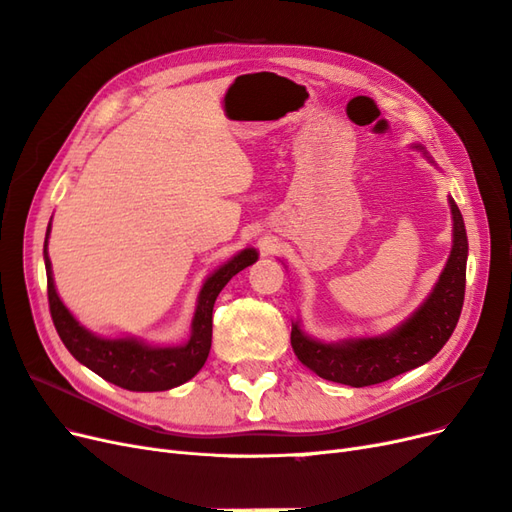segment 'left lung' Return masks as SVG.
<instances>
[{"mask_svg":"<svg viewBox=\"0 0 512 512\" xmlns=\"http://www.w3.org/2000/svg\"><path fill=\"white\" fill-rule=\"evenodd\" d=\"M449 202L453 212V251L427 302L402 327L381 338L325 344L304 336L295 323L291 327L293 353L310 372L325 381L370 387L425 364L447 344L464 306L468 259L464 219L457 204Z\"/></svg>","mask_w":512,"mask_h":512,"instance_id":"left-lung-1","label":"left lung"}]
</instances>
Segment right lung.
<instances>
[{"label": "right lung", "mask_w": 512, "mask_h": 512, "mask_svg": "<svg viewBox=\"0 0 512 512\" xmlns=\"http://www.w3.org/2000/svg\"><path fill=\"white\" fill-rule=\"evenodd\" d=\"M48 232H51V225H48ZM255 259L257 251L244 249L206 280L200 291V298H197L191 338L183 346L157 349V346H146L136 340H104L89 334L85 327L78 325V321L70 315V310L59 300L53 285L51 259H48L44 240L48 308H51L55 329L63 340L65 349L80 364H85L89 370L100 374L104 381L129 391H166L187 383L189 378L202 370L212 344L214 302H217L221 289L229 283V278L236 276L246 266H251Z\"/></svg>", "instance_id": "right-lung-1"}]
</instances>
